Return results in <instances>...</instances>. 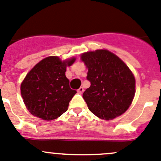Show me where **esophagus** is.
Listing matches in <instances>:
<instances>
[{
  "label": "esophagus",
  "mask_w": 161,
  "mask_h": 161,
  "mask_svg": "<svg viewBox=\"0 0 161 161\" xmlns=\"http://www.w3.org/2000/svg\"><path fill=\"white\" fill-rule=\"evenodd\" d=\"M83 92H84V89L82 88V87H80V88L78 90V93H82Z\"/></svg>",
  "instance_id": "34e87169"
}]
</instances>
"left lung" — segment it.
<instances>
[{
	"label": "left lung",
	"mask_w": 161,
	"mask_h": 161,
	"mask_svg": "<svg viewBox=\"0 0 161 161\" xmlns=\"http://www.w3.org/2000/svg\"><path fill=\"white\" fill-rule=\"evenodd\" d=\"M90 86L82 97L92 113L109 120L130 107L135 93V79L121 59L106 49L82 53Z\"/></svg>",
	"instance_id": "left-lung-1"
}]
</instances>
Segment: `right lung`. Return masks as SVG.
<instances>
[{"mask_svg": "<svg viewBox=\"0 0 161 161\" xmlns=\"http://www.w3.org/2000/svg\"><path fill=\"white\" fill-rule=\"evenodd\" d=\"M75 60L74 57L64 61L58 57H46L28 72L20 90L23 102L33 115L53 120L68 110L76 90L70 88L65 71Z\"/></svg>", "mask_w": 161, "mask_h": 161, "instance_id": "1", "label": "right lung"}]
</instances>
